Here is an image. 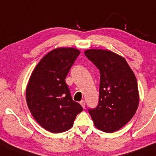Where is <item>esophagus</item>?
I'll list each match as a JSON object with an SVG mask.
<instances>
[{
	"mask_svg": "<svg viewBox=\"0 0 156 156\" xmlns=\"http://www.w3.org/2000/svg\"><path fill=\"white\" fill-rule=\"evenodd\" d=\"M80 104L81 105V106L83 107V108H85V106H86V102L84 100H82V101H80Z\"/></svg>",
	"mask_w": 156,
	"mask_h": 156,
	"instance_id": "1",
	"label": "esophagus"
}]
</instances>
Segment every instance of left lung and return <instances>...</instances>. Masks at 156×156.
Masks as SVG:
<instances>
[{
	"label": "left lung",
	"instance_id": "left-lung-1",
	"mask_svg": "<svg viewBox=\"0 0 156 156\" xmlns=\"http://www.w3.org/2000/svg\"><path fill=\"white\" fill-rule=\"evenodd\" d=\"M85 55L100 73L99 102L89 109V114L97 129L116 132L132 119L138 108L136 77L124 58L110 51L89 49Z\"/></svg>",
	"mask_w": 156,
	"mask_h": 156
}]
</instances>
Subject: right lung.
Masks as SVG:
<instances>
[{"label":"right lung","mask_w":156,"mask_h":156,"mask_svg":"<svg viewBox=\"0 0 156 156\" xmlns=\"http://www.w3.org/2000/svg\"><path fill=\"white\" fill-rule=\"evenodd\" d=\"M80 54L73 48H59L46 54L32 73L26 100L34 119L51 133L66 132L83 110L73 100L65 78Z\"/></svg>","instance_id":"1"}]
</instances>
